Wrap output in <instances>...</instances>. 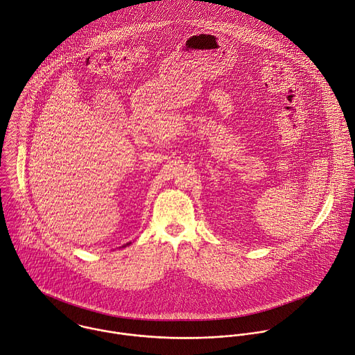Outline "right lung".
Returning a JSON list of instances; mask_svg holds the SVG:
<instances>
[{
	"instance_id": "1",
	"label": "right lung",
	"mask_w": 355,
	"mask_h": 355,
	"mask_svg": "<svg viewBox=\"0 0 355 355\" xmlns=\"http://www.w3.org/2000/svg\"><path fill=\"white\" fill-rule=\"evenodd\" d=\"M127 245H130V244H127ZM127 245H124V247H127Z\"/></svg>"
}]
</instances>
